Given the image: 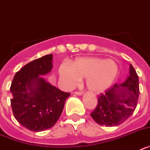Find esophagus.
<instances>
[{"label":"esophagus","mask_w":150,"mask_h":150,"mask_svg":"<svg viewBox=\"0 0 150 150\" xmlns=\"http://www.w3.org/2000/svg\"><path fill=\"white\" fill-rule=\"evenodd\" d=\"M75 93V95H82L83 94V91H75L74 92Z\"/></svg>","instance_id":"obj_1"}]
</instances>
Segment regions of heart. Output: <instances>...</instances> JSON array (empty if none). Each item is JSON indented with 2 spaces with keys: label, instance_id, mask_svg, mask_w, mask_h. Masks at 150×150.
Listing matches in <instances>:
<instances>
[{
  "label": "heart",
  "instance_id": "b5f03b06",
  "mask_svg": "<svg viewBox=\"0 0 150 150\" xmlns=\"http://www.w3.org/2000/svg\"><path fill=\"white\" fill-rule=\"evenodd\" d=\"M59 77L64 88H74L81 78L86 77L88 89L95 93L105 91L110 86L118 74L117 64L114 61L96 57L79 58L71 65L63 63L59 67Z\"/></svg>",
  "mask_w": 150,
  "mask_h": 150
}]
</instances>
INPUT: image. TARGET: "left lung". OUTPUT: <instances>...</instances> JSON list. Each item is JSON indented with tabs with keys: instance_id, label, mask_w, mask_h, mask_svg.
Wrapping results in <instances>:
<instances>
[{
	"instance_id": "left-lung-1",
	"label": "left lung",
	"mask_w": 150,
	"mask_h": 150,
	"mask_svg": "<svg viewBox=\"0 0 150 150\" xmlns=\"http://www.w3.org/2000/svg\"><path fill=\"white\" fill-rule=\"evenodd\" d=\"M139 78L133 66L130 65L129 76L122 84H114L98 96L96 108L91 116L98 124L116 126L133 114L138 101Z\"/></svg>"
}]
</instances>
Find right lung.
<instances>
[{
    "mask_svg": "<svg viewBox=\"0 0 150 150\" xmlns=\"http://www.w3.org/2000/svg\"><path fill=\"white\" fill-rule=\"evenodd\" d=\"M52 59L50 54L29 62L16 74L11 83L13 116L22 126L32 132L53 126L71 95L52 86L41 76L52 71Z\"/></svg>",
    "mask_w": 150,
    "mask_h": 150,
    "instance_id": "1",
    "label": "right lung"
}]
</instances>
